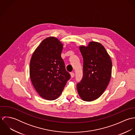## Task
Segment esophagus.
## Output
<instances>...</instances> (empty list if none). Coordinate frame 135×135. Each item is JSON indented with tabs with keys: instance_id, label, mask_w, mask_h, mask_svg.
Returning <instances> with one entry per match:
<instances>
[{
	"instance_id": "34e87169",
	"label": "esophagus",
	"mask_w": 135,
	"mask_h": 135,
	"mask_svg": "<svg viewBox=\"0 0 135 135\" xmlns=\"http://www.w3.org/2000/svg\"><path fill=\"white\" fill-rule=\"evenodd\" d=\"M70 74H71V76L72 78L74 77L75 74H74V72H71V73H70Z\"/></svg>"
}]
</instances>
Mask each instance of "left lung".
Instances as JSON below:
<instances>
[{
  "label": "left lung",
  "mask_w": 135,
  "mask_h": 135,
  "mask_svg": "<svg viewBox=\"0 0 135 135\" xmlns=\"http://www.w3.org/2000/svg\"><path fill=\"white\" fill-rule=\"evenodd\" d=\"M79 49L83 58V76L77 84L78 93L82 100L91 101L103 93L111 77L112 64L104 47L91 41Z\"/></svg>",
  "instance_id": "1"
}]
</instances>
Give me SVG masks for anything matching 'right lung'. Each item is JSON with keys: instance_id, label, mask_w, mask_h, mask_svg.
Returning <instances> with one entry per match:
<instances>
[{"instance_id": "obj_1", "label": "right lung", "mask_w": 135, "mask_h": 135, "mask_svg": "<svg viewBox=\"0 0 135 135\" xmlns=\"http://www.w3.org/2000/svg\"><path fill=\"white\" fill-rule=\"evenodd\" d=\"M63 45L58 39H45L34 52L30 75L40 96L48 100L58 98L71 75L66 71L61 54Z\"/></svg>"}]
</instances>
